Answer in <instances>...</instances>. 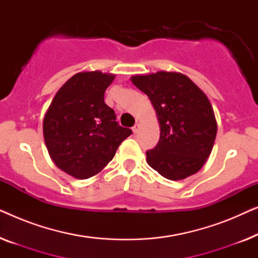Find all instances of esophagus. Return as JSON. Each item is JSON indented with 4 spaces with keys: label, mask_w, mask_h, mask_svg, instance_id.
<instances>
[{
    "label": "esophagus",
    "mask_w": 258,
    "mask_h": 258,
    "mask_svg": "<svg viewBox=\"0 0 258 258\" xmlns=\"http://www.w3.org/2000/svg\"><path fill=\"white\" fill-rule=\"evenodd\" d=\"M139 130H140V124L139 123H136V124L133 126V132H134V134H137L139 133Z\"/></svg>",
    "instance_id": "obj_1"
}]
</instances>
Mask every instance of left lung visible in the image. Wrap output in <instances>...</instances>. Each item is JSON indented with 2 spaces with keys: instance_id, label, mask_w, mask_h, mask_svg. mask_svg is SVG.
I'll return each mask as SVG.
<instances>
[{
  "instance_id": "left-lung-1",
  "label": "left lung",
  "mask_w": 258,
  "mask_h": 258,
  "mask_svg": "<svg viewBox=\"0 0 258 258\" xmlns=\"http://www.w3.org/2000/svg\"><path fill=\"white\" fill-rule=\"evenodd\" d=\"M132 82L149 97L161 126L147 162L163 177L178 181L196 174L213 150L217 123L207 95L179 73L136 75Z\"/></svg>"
}]
</instances>
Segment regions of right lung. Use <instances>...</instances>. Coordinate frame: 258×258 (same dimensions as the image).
Segmentation results:
<instances>
[{
    "instance_id": "right-lung-1",
    "label": "right lung",
    "mask_w": 258,
    "mask_h": 258,
    "mask_svg": "<svg viewBox=\"0 0 258 258\" xmlns=\"http://www.w3.org/2000/svg\"><path fill=\"white\" fill-rule=\"evenodd\" d=\"M112 74L84 72L74 75L55 95L43 119V136L51 160L73 177L96 175L115 156L133 132L116 122L104 103Z\"/></svg>"
}]
</instances>
